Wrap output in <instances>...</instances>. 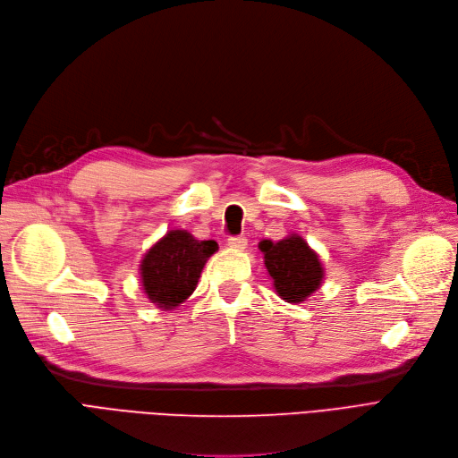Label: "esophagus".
Instances as JSON below:
<instances>
[{"label": "esophagus", "mask_w": 458, "mask_h": 458, "mask_svg": "<svg viewBox=\"0 0 458 458\" xmlns=\"http://www.w3.org/2000/svg\"><path fill=\"white\" fill-rule=\"evenodd\" d=\"M228 247L233 250H245L247 249V240L243 235H233L228 237Z\"/></svg>", "instance_id": "1"}]
</instances>
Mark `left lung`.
Wrapping results in <instances>:
<instances>
[{
	"mask_svg": "<svg viewBox=\"0 0 458 458\" xmlns=\"http://www.w3.org/2000/svg\"><path fill=\"white\" fill-rule=\"evenodd\" d=\"M258 249L264 254L276 295L286 303H303L322 286L326 278L324 264L300 233H290L278 242L262 240Z\"/></svg>",
	"mask_w": 458,
	"mask_h": 458,
	"instance_id": "obj_1",
	"label": "left lung"
}]
</instances>
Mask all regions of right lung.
Wrapping results in <instances>:
<instances>
[{
    "instance_id": "obj_1",
    "label": "right lung",
    "mask_w": 458,
    "mask_h": 458,
    "mask_svg": "<svg viewBox=\"0 0 458 458\" xmlns=\"http://www.w3.org/2000/svg\"><path fill=\"white\" fill-rule=\"evenodd\" d=\"M216 242H200L187 230H170L140 260V283L148 300L161 310L180 307L196 290L198 278Z\"/></svg>"
}]
</instances>
